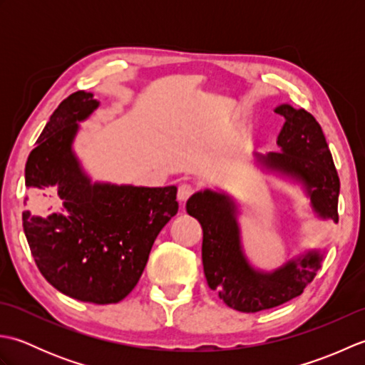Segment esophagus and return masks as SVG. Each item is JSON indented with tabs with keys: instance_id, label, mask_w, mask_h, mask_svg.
<instances>
[{
	"instance_id": "1",
	"label": "esophagus",
	"mask_w": 365,
	"mask_h": 365,
	"mask_svg": "<svg viewBox=\"0 0 365 365\" xmlns=\"http://www.w3.org/2000/svg\"><path fill=\"white\" fill-rule=\"evenodd\" d=\"M192 191H195V190H192L191 185L182 183L180 187H178V192H177L178 200H180V202H185V200H187L192 195Z\"/></svg>"
}]
</instances>
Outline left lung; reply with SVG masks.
Returning <instances> with one entry per match:
<instances>
[{
    "label": "left lung",
    "mask_w": 365,
    "mask_h": 365,
    "mask_svg": "<svg viewBox=\"0 0 365 365\" xmlns=\"http://www.w3.org/2000/svg\"><path fill=\"white\" fill-rule=\"evenodd\" d=\"M284 118L279 152H254L263 174L298 185L314 216L339 221L340 182L320 123L311 113L289 103L274 108ZM187 212L202 226V265L207 284L230 309L259 312L299 297L320 269L324 250L306 247L273 269L254 267L242 242V204L224 190H200L187 200Z\"/></svg>",
    "instance_id": "1"
}]
</instances>
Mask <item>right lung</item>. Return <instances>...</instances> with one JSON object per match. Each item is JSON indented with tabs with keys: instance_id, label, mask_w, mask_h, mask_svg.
<instances>
[{
	"instance_id": "right-lung-1",
	"label": "right lung",
	"mask_w": 365,
	"mask_h": 365,
	"mask_svg": "<svg viewBox=\"0 0 365 365\" xmlns=\"http://www.w3.org/2000/svg\"><path fill=\"white\" fill-rule=\"evenodd\" d=\"M100 106L78 91L54 110L29 153L31 202L23 230L37 268L54 289L94 304L119 302L135 289L155 238L177 215V187L92 180L75 152L80 123Z\"/></svg>"
}]
</instances>
